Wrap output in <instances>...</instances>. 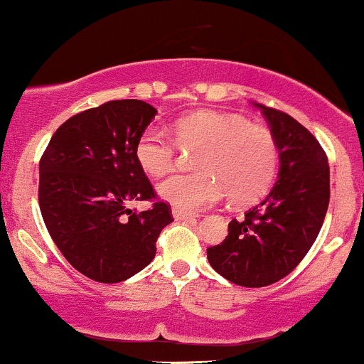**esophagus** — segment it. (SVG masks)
<instances>
[{
    "instance_id": "1",
    "label": "esophagus",
    "mask_w": 364,
    "mask_h": 364,
    "mask_svg": "<svg viewBox=\"0 0 364 364\" xmlns=\"http://www.w3.org/2000/svg\"><path fill=\"white\" fill-rule=\"evenodd\" d=\"M171 215H173L175 220H186V222H193V220H196L194 215L183 213V211L177 210V208H173V210H171Z\"/></svg>"
}]
</instances>
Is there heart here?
I'll return each mask as SVG.
<instances>
[{
  "label": "heart",
  "instance_id": "obj_1",
  "mask_svg": "<svg viewBox=\"0 0 364 364\" xmlns=\"http://www.w3.org/2000/svg\"><path fill=\"white\" fill-rule=\"evenodd\" d=\"M173 138L151 125L136 144V158L151 177H161L173 168L177 146L199 151V173L171 175L158 186V194L183 213L210 208L228 194L234 204L256 201L275 177V139L270 130L251 125L242 117L220 112H196L173 124Z\"/></svg>",
  "mask_w": 364,
  "mask_h": 364
}]
</instances>
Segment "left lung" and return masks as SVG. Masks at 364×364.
Wrapping results in <instances>:
<instances>
[{"instance_id": "left-lung-1", "label": "left lung", "mask_w": 364, "mask_h": 364, "mask_svg": "<svg viewBox=\"0 0 364 364\" xmlns=\"http://www.w3.org/2000/svg\"><path fill=\"white\" fill-rule=\"evenodd\" d=\"M255 106L279 149L277 182L242 220L228 223L222 244L206 251L213 270L242 287H264L287 277L316 240L330 201L328 160L320 142L287 113Z\"/></svg>"}]
</instances>
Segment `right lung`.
Returning <instances> with one entry per match:
<instances>
[{"instance_id":"1","label":"right lung","mask_w":364,"mask_h":364,"mask_svg":"<svg viewBox=\"0 0 364 364\" xmlns=\"http://www.w3.org/2000/svg\"><path fill=\"white\" fill-rule=\"evenodd\" d=\"M156 108L117 100L68 118L39 161V206L56 247L82 275L117 284L146 268L156 239L173 222L168 204L132 211L154 199L137 163V139Z\"/></svg>"}]
</instances>
